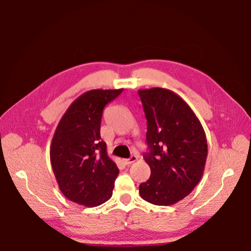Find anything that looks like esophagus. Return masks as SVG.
<instances>
[{
    "label": "esophagus",
    "instance_id": "34e87169",
    "mask_svg": "<svg viewBox=\"0 0 251 251\" xmlns=\"http://www.w3.org/2000/svg\"><path fill=\"white\" fill-rule=\"evenodd\" d=\"M138 159V157L136 155H131L129 158H126V159H123V163L125 165H130L132 163H135Z\"/></svg>",
    "mask_w": 251,
    "mask_h": 251
}]
</instances>
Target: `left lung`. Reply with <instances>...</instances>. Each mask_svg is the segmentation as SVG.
Listing matches in <instances>:
<instances>
[{"label": "left lung", "instance_id": "1", "mask_svg": "<svg viewBox=\"0 0 251 251\" xmlns=\"http://www.w3.org/2000/svg\"><path fill=\"white\" fill-rule=\"evenodd\" d=\"M147 119L149 180L139 185L143 200L174 205L188 196L204 173L208 148L204 128L185 101L161 87L138 90Z\"/></svg>", "mask_w": 251, "mask_h": 251}]
</instances>
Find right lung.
<instances>
[{
    "mask_svg": "<svg viewBox=\"0 0 251 251\" xmlns=\"http://www.w3.org/2000/svg\"><path fill=\"white\" fill-rule=\"evenodd\" d=\"M121 89H93L79 96L58 123L50 145L52 172L62 194L78 205L109 201L119 168L100 137L102 111Z\"/></svg>",
    "mask_w": 251,
    "mask_h": 251,
    "instance_id": "right-lung-1",
    "label": "right lung"
}]
</instances>
